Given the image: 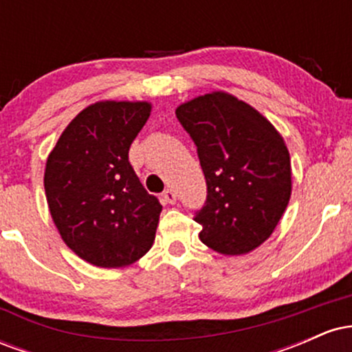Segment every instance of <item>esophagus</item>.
I'll list each match as a JSON object with an SVG mask.
<instances>
[{
    "label": "esophagus",
    "mask_w": 352,
    "mask_h": 352,
    "mask_svg": "<svg viewBox=\"0 0 352 352\" xmlns=\"http://www.w3.org/2000/svg\"><path fill=\"white\" fill-rule=\"evenodd\" d=\"M177 195L172 188H167L162 192V201L164 204H175Z\"/></svg>",
    "instance_id": "esophagus-1"
}]
</instances>
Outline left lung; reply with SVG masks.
Wrapping results in <instances>:
<instances>
[{"instance_id": "8db88e82", "label": "left lung", "mask_w": 352, "mask_h": 352, "mask_svg": "<svg viewBox=\"0 0 352 352\" xmlns=\"http://www.w3.org/2000/svg\"><path fill=\"white\" fill-rule=\"evenodd\" d=\"M197 145L207 200L193 220L205 245L245 254L276 228L292 195V164L285 140L252 106L212 92L175 111Z\"/></svg>"}]
</instances>
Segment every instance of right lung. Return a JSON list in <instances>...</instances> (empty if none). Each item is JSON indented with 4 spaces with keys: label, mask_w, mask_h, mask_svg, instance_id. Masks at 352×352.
Here are the masks:
<instances>
[{
    "label": "right lung",
    "mask_w": 352,
    "mask_h": 352,
    "mask_svg": "<svg viewBox=\"0 0 352 352\" xmlns=\"http://www.w3.org/2000/svg\"><path fill=\"white\" fill-rule=\"evenodd\" d=\"M148 116L147 102L92 104L47 157L44 188L52 220L64 243L100 268L134 263L155 238L162 205L129 162Z\"/></svg>",
    "instance_id": "obj_1"
}]
</instances>
